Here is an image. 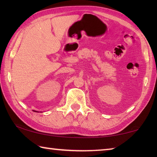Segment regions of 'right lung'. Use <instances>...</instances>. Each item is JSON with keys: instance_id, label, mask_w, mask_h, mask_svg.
Instances as JSON below:
<instances>
[{"instance_id": "1", "label": "right lung", "mask_w": 157, "mask_h": 157, "mask_svg": "<svg viewBox=\"0 0 157 157\" xmlns=\"http://www.w3.org/2000/svg\"><path fill=\"white\" fill-rule=\"evenodd\" d=\"M35 111V112H39V111Z\"/></svg>"}]
</instances>
